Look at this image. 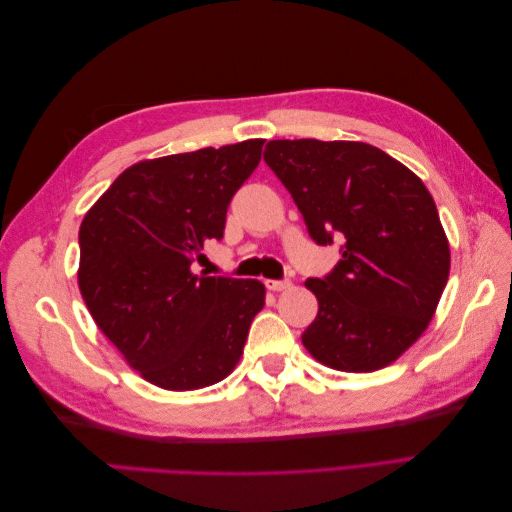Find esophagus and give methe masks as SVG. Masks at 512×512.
Segmentation results:
<instances>
[{"mask_svg": "<svg viewBox=\"0 0 512 512\" xmlns=\"http://www.w3.org/2000/svg\"><path fill=\"white\" fill-rule=\"evenodd\" d=\"M267 288L273 290V292H282V290L292 288V282H290V280H269V282H267Z\"/></svg>", "mask_w": 512, "mask_h": 512, "instance_id": "obj_1", "label": "esophagus"}]
</instances>
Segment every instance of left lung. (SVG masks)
<instances>
[{
  "mask_svg": "<svg viewBox=\"0 0 512 512\" xmlns=\"http://www.w3.org/2000/svg\"><path fill=\"white\" fill-rule=\"evenodd\" d=\"M265 162L320 245L344 241L324 280H307L318 316L301 335L314 359L365 374L425 333L451 271V247L421 177L361 141H271Z\"/></svg>",
  "mask_w": 512,
  "mask_h": 512,
  "instance_id": "obj_1",
  "label": "left lung"
}]
</instances>
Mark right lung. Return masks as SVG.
<instances>
[{"label": "right lung", "mask_w": 512, "mask_h": 512, "mask_svg": "<svg viewBox=\"0 0 512 512\" xmlns=\"http://www.w3.org/2000/svg\"><path fill=\"white\" fill-rule=\"evenodd\" d=\"M265 138L141 160L111 183L79 230V288L126 363L166 391H196L237 367L265 284L196 275L222 239L230 198Z\"/></svg>", "instance_id": "right-lung-1"}]
</instances>
